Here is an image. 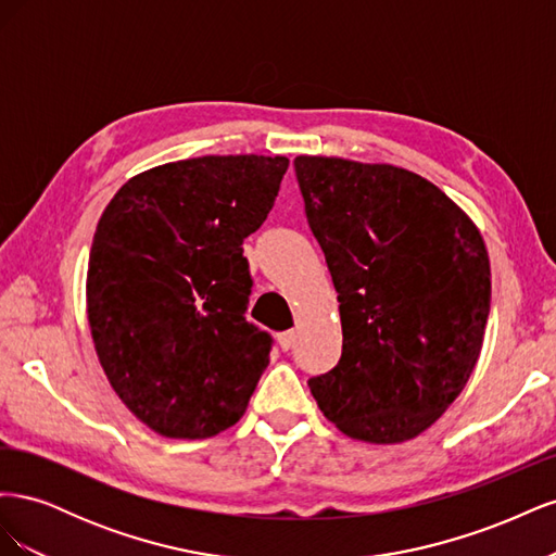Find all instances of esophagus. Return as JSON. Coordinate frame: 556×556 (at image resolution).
Instances as JSON below:
<instances>
[{"mask_svg": "<svg viewBox=\"0 0 556 556\" xmlns=\"http://www.w3.org/2000/svg\"><path fill=\"white\" fill-rule=\"evenodd\" d=\"M294 341H296L294 329H288V331H280V333H278V343H280L282 350H292V348H294Z\"/></svg>", "mask_w": 556, "mask_h": 556, "instance_id": "obj_1", "label": "esophagus"}]
</instances>
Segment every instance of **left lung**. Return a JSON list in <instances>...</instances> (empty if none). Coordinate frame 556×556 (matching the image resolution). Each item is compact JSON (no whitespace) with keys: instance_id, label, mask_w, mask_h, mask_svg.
Listing matches in <instances>:
<instances>
[{"instance_id":"obj_1","label":"left lung","mask_w":556,"mask_h":556,"mask_svg":"<svg viewBox=\"0 0 556 556\" xmlns=\"http://www.w3.org/2000/svg\"><path fill=\"white\" fill-rule=\"evenodd\" d=\"M294 172L343 325L341 359L311 392L350 439H415L480 357L492 299L480 231L433 182L392 164L301 155Z\"/></svg>"}]
</instances>
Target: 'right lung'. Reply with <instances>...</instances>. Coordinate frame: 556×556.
I'll return each instance as SVG.
<instances>
[{
  "label": "right lung",
  "instance_id": "obj_1",
  "mask_svg": "<svg viewBox=\"0 0 556 556\" xmlns=\"http://www.w3.org/2000/svg\"><path fill=\"white\" fill-rule=\"evenodd\" d=\"M288 157L206 155L155 166L115 192L97 225L88 319L125 406L169 439L237 425L274 348L245 319L257 231Z\"/></svg>",
  "mask_w": 556,
  "mask_h": 556
}]
</instances>
